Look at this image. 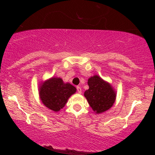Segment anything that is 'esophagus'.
Here are the masks:
<instances>
[{
    "instance_id": "obj_1",
    "label": "esophagus",
    "mask_w": 155,
    "mask_h": 155,
    "mask_svg": "<svg viewBox=\"0 0 155 155\" xmlns=\"http://www.w3.org/2000/svg\"><path fill=\"white\" fill-rule=\"evenodd\" d=\"M76 91H77V92L79 94L82 93V88H81V87H79V86L76 87Z\"/></svg>"
}]
</instances>
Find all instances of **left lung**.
<instances>
[{
	"mask_svg": "<svg viewBox=\"0 0 155 155\" xmlns=\"http://www.w3.org/2000/svg\"><path fill=\"white\" fill-rule=\"evenodd\" d=\"M87 85L89 88L84 95L96 113L104 112L112 107L116 94L109 83L98 76H94L88 79Z\"/></svg>",
	"mask_w": 155,
	"mask_h": 155,
	"instance_id": "left-lung-1",
	"label": "left lung"
}]
</instances>
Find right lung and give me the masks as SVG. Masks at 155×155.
I'll return each mask as SVG.
<instances>
[{
    "label": "right lung",
    "instance_id": "right-lung-1",
    "mask_svg": "<svg viewBox=\"0 0 155 155\" xmlns=\"http://www.w3.org/2000/svg\"><path fill=\"white\" fill-rule=\"evenodd\" d=\"M76 91V87L70 83H64L60 78L53 77L42 84L40 87V97L46 107L58 112Z\"/></svg>",
    "mask_w": 155,
    "mask_h": 155
}]
</instances>
